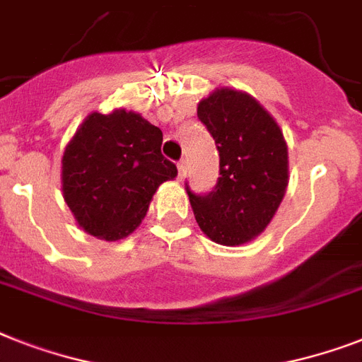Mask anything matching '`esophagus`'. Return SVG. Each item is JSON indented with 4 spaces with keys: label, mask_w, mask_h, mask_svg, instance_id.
<instances>
[{
    "label": "esophagus",
    "mask_w": 362,
    "mask_h": 362,
    "mask_svg": "<svg viewBox=\"0 0 362 362\" xmlns=\"http://www.w3.org/2000/svg\"><path fill=\"white\" fill-rule=\"evenodd\" d=\"M186 176V161H178V178H184Z\"/></svg>",
    "instance_id": "1"
}]
</instances>
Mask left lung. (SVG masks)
<instances>
[{
    "mask_svg": "<svg viewBox=\"0 0 362 362\" xmlns=\"http://www.w3.org/2000/svg\"><path fill=\"white\" fill-rule=\"evenodd\" d=\"M197 117L216 141L219 178L206 195L187 187L201 230L227 247L262 234L288 186V146L272 115L247 93L216 89Z\"/></svg>",
    "mask_w": 362,
    "mask_h": 362,
    "instance_id": "8db88e82",
    "label": "left lung"
}]
</instances>
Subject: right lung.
I'll return each mask as SVG.
<instances>
[{
  "label": "right lung",
  "mask_w": 362,
  "mask_h": 362,
  "mask_svg": "<svg viewBox=\"0 0 362 362\" xmlns=\"http://www.w3.org/2000/svg\"><path fill=\"white\" fill-rule=\"evenodd\" d=\"M163 134L139 113H90L64 148V202L87 234L117 242L139 227L176 165L161 154Z\"/></svg>",
  "instance_id": "1"
}]
</instances>
